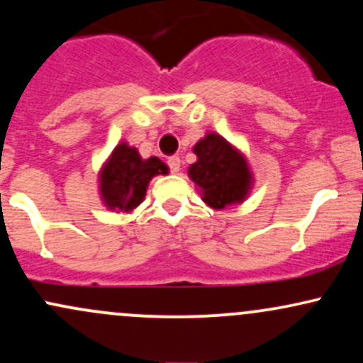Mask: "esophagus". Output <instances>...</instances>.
<instances>
[{
    "label": "esophagus",
    "mask_w": 363,
    "mask_h": 363,
    "mask_svg": "<svg viewBox=\"0 0 363 363\" xmlns=\"http://www.w3.org/2000/svg\"><path fill=\"white\" fill-rule=\"evenodd\" d=\"M167 163H169L170 172H172V174H177L179 169H181V158H179V157H170L169 160H167Z\"/></svg>",
    "instance_id": "esophagus-1"
}]
</instances>
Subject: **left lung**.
I'll use <instances>...</instances> for the list:
<instances>
[{
    "label": "left lung",
    "instance_id": "1",
    "mask_svg": "<svg viewBox=\"0 0 363 363\" xmlns=\"http://www.w3.org/2000/svg\"><path fill=\"white\" fill-rule=\"evenodd\" d=\"M196 162L188 167L203 203L213 210L241 205L253 189V172L248 160L233 143L217 133H206L193 146Z\"/></svg>",
    "mask_w": 363,
    "mask_h": 363
}]
</instances>
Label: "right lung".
Wrapping results in <instances>:
<instances>
[{
    "label": "right lung",
    "instance_id": "obj_1",
    "mask_svg": "<svg viewBox=\"0 0 363 363\" xmlns=\"http://www.w3.org/2000/svg\"><path fill=\"white\" fill-rule=\"evenodd\" d=\"M169 167L158 157L143 158L138 148L118 143L98 172V191L106 210L133 213L146 196L155 175H165Z\"/></svg>",
    "mask_w": 363,
    "mask_h": 363
}]
</instances>
